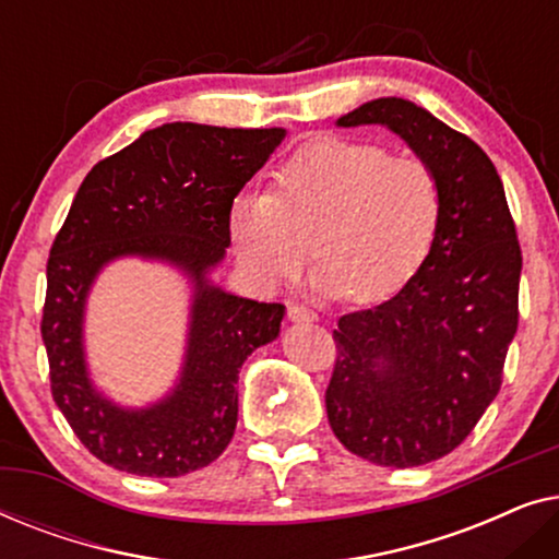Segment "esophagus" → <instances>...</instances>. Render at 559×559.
I'll return each instance as SVG.
<instances>
[{
  "instance_id": "esophagus-1",
  "label": "esophagus",
  "mask_w": 559,
  "mask_h": 559,
  "mask_svg": "<svg viewBox=\"0 0 559 559\" xmlns=\"http://www.w3.org/2000/svg\"><path fill=\"white\" fill-rule=\"evenodd\" d=\"M287 318L293 320V323H316L318 320L316 312H312L310 308H305V305H297V302H293L287 308Z\"/></svg>"
}]
</instances>
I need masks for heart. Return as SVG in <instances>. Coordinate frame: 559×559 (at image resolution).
I'll return each mask as SVG.
<instances>
[{
    "label": "heart",
    "instance_id": "heart-1",
    "mask_svg": "<svg viewBox=\"0 0 559 559\" xmlns=\"http://www.w3.org/2000/svg\"><path fill=\"white\" fill-rule=\"evenodd\" d=\"M442 216L445 188L427 159L318 136L277 167L270 193L236 198L228 236L243 270L266 287L297 280L312 239L320 293L373 302L423 270Z\"/></svg>",
    "mask_w": 559,
    "mask_h": 559
}]
</instances>
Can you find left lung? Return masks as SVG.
I'll return each mask as SVG.
<instances>
[{"mask_svg":"<svg viewBox=\"0 0 559 559\" xmlns=\"http://www.w3.org/2000/svg\"><path fill=\"white\" fill-rule=\"evenodd\" d=\"M384 124L438 170L440 236L394 297L348 312L333 331L325 409L354 455L412 468L473 432L503 381L519 325L522 247L491 157L404 98H377L338 127Z\"/></svg>","mask_w":559,"mask_h":559,"instance_id":"obj_1","label":"left lung"}]
</instances>
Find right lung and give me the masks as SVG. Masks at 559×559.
Wrapping results in <instances>:
<instances>
[{
	"instance_id": "right-lung-1",
	"label": "right lung",
	"mask_w": 559,
	"mask_h": 559,
	"mask_svg": "<svg viewBox=\"0 0 559 559\" xmlns=\"http://www.w3.org/2000/svg\"><path fill=\"white\" fill-rule=\"evenodd\" d=\"M285 129L175 121L102 159L81 182L48 259L40 333L58 409L88 453L117 471L175 478L224 453L239 415V369L277 338L285 305L221 293L205 282L231 243L228 211ZM124 253L157 255L197 277L183 379L165 403L124 413L102 401L82 366L80 320L95 272Z\"/></svg>"
}]
</instances>
